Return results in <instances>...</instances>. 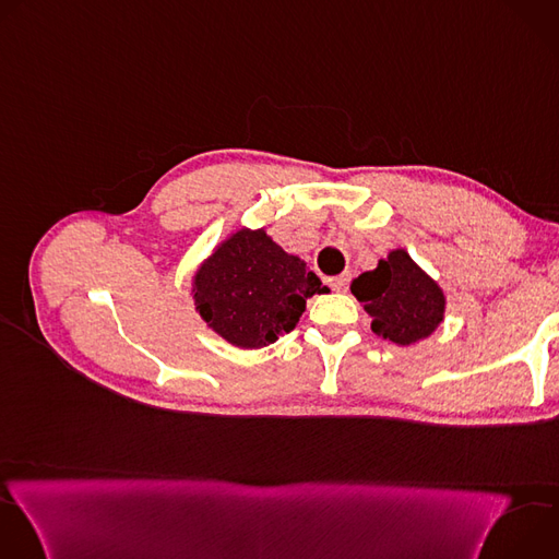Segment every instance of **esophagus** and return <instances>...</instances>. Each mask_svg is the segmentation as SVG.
Listing matches in <instances>:
<instances>
[{"instance_id":"1","label":"esophagus","mask_w":559,"mask_h":559,"mask_svg":"<svg viewBox=\"0 0 559 559\" xmlns=\"http://www.w3.org/2000/svg\"><path fill=\"white\" fill-rule=\"evenodd\" d=\"M349 281H352V276H349V274H341V276L330 278V281H328V285H330L334 292H347Z\"/></svg>"}]
</instances>
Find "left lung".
<instances>
[{
  "instance_id": "8db88e82",
  "label": "left lung",
  "mask_w": 559,
  "mask_h": 559,
  "mask_svg": "<svg viewBox=\"0 0 559 559\" xmlns=\"http://www.w3.org/2000/svg\"><path fill=\"white\" fill-rule=\"evenodd\" d=\"M352 294L371 316V332L395 345L427 338L444 316L442 289L405 250L389 252L373 272L360 274Z\"/></svg>"
}]
</instances>
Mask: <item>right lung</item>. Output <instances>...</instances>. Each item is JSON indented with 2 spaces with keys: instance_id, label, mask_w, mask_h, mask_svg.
Here are the masks:
<instances>
[{
  "instance_id": "add662e5",
  "label": "right lung",
  "mask_w": 559,
  "mask_h": 559,
  "mask_svg": "<svg viewBox=\"0 0 559 559\" xmlns=\"http://www.w3.org/2000/svg\"><path fill=\"white\" fill-rule=\"evenodd\" d=\"M325 292L305 261L283 252L265 229H238L194 276V302L203 321L243 349L289 334L307 298Z\"/></svg>"
}]
</instances>
